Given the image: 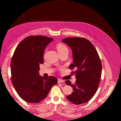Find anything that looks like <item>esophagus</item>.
Instances as JSON below:
<instances>
[{
  "mask_svg": "<svg viewBox=\"0 0 121 121\" xmlns=\"http://www.w3.org/2000/svg\"><path fill=\"white\" fill-rule=\"evenodd\" d=\"M64 82L65 81H64V80L61 79H58V83H63V82Z\"/></svg>",
  "mask_w": 121,
  "mask_h": 121,
  "instance_id": "34e87169",
  "label": "esophagus"
}]
</instances>
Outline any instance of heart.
<instances>
[{
  "instance_id": "1",
  "label": "heart",
  "mask_w": 121,
  "mask_h": 121,
  "mask_svg": "<svg viewBox=\"0 0 121 121\" xmlns=\"http://www.w3.org/2000/svg\"><path fill=\"white\" fill-rule=\"evenodd\" d=\"M56 49L58 53H62L65 52H68V49L67 47L64 44L58 43L56 45Z\"/></svg>"
}]
</instances>
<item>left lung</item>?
I'll use <instances>...</instances> for the list:
<instances>
[{"label": "left lung", "mask_w": 121, "mask_h": 121, "mask_svg": "<svg viewBox=\"0 0 121 121\" xmlns=\"http://www.w3.org/2000/svg\"><path fill=\"white\" fill-rule=\"evenodd\" d=\"M72 50L73 63L69 69H75L74 84L69 80L65 84L73 88V93L67 96L68 99L75 104L89 101L98 88L100 81L102 65L99 55L93 45L88 40L82 37H68L62 40Z\"/></svg>", "instance_id": "8db88e82"}]
</instances>
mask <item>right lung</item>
I'll use <instances>...</instances> for the list:
<instances>
[{
	"label": "right lung",
	"instance_id": "1",
	"mask_svg": "<svg viewBox=\"0 0 121 121\" xmlns=\"http://www.w3.org/2000/svg\"><path fill=\"white\" fill-rule=\"evenodd\" d=\"M53 40L36 35L25 38L17 45L11 61V80L19 95L29 103L37 104L47 96L57 79L39 74L47 44Z\"/></svg>",
	"mask_w": 121,
	"mask_h": 121
}]
</instances>
